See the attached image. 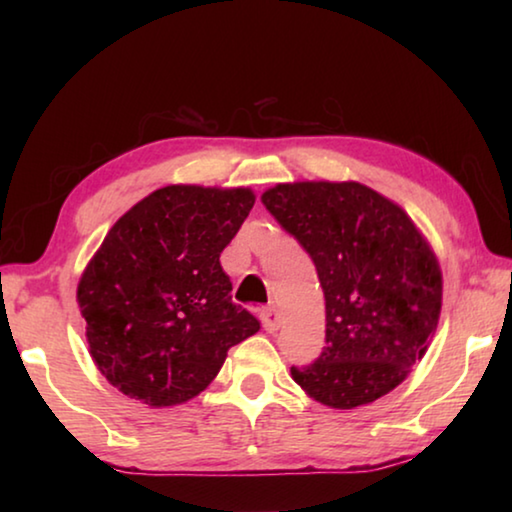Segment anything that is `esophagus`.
Listing matches in <instances>:
<instances>
[{
	"label": "esophagus",
	"mask_w": 512,
	"mask_h": 512,
	"mask_svg": "<svg viewBox=\"0 0 512 512\" xmlns=\"http://www.w3.org/2000/svg\"><path fill=\"white\" fill-rule=\"evenodd\" d=\"M262 325H264V329L266 332H277V329H280V325H282V314L280 311H277L275 307H268V309H262Z\"/></svg>",
	"instance_id": "34e87169"
}]
</instances>
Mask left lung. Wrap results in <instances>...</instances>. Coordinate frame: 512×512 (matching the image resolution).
I'll return each instance as SVG.
<instances>
[{"label": "left lung", "instance_id": "1", "mask_svg": "<svg viewBox=\"0 0 512 512\" xmlns=\"http://www.w3.org/2000/svg\"><path fill=\"white\" fill-rule=\"evenodd\" d=\"M314 259L325 348L291 377L329 409L391 393L427 352L443 307V271L427 237L391 198L354 180H298L262 194Z\"/></svg>", "mask_w": 512, "mask_h": 512}]
</instances>
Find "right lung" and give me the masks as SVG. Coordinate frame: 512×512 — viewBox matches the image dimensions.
Here are the masks:
<instances>
[{
	"label": "right lung",
	"mask_w": 512,
	"mask_h": 512,
	"mask_svg": "<svg viewBox=\"0 0 512 512\" xmlns=\"http://www.w3.org/2000/svg\"><path fill=\"white\" fill-rule=\"evenodd\" d=\"M253 205L250 187L167 185L108 230L76 302L94 366L117 391L153 409L185 404L257 332L219 262Z\"/></svg>",
	"instance_id": "1"
}]
</instances>
